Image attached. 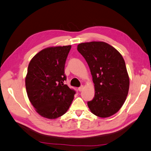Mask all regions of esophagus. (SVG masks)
Here are the masks:
<instances>
[{
  "label": "esophagus",
  "instance_id": "1",
  "mask_svg": "<svg viewBox=\"0 0 151 151\" xmlns=\"http://www.w3.org/2000/svg\"><path fill=\"white\" fill-rule=\"evenodd\" d=\"M83 88H84V86H81V87H79V88H78V91H82V90H83Z\"/></svg>",
  "mask_w": 151,
  "mask_h": 151
}]
</instances>
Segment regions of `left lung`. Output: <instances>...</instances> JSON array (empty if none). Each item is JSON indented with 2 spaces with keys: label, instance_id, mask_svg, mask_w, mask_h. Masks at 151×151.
<instances>
[{
  "label": "left lung",
  "instance_id": "obj_1",
  "mask_svg": "<svg viewBox=\"0 0 151 151\" xmlns=\"http://www.w3.org/2000/svg\"><path fill=\"white\" fill-rule=\"evenodd\" d=\"M78 51L90 67L95 88V96L88 106L101 118L119 111L128 96L129 78L125 61L114 47L104 42L79 44Z\"/></svg>",
  "mask_w": 151,
  "mask_h": 151
}]
</instances>
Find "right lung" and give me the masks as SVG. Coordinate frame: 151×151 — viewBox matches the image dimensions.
Returning <instances> with one entry per match:
<instances>
[{
    "label": "right lung",
    "instance_id": "add662e5",
    "mask_svg": "<svg viewBox=\"0 0 151 151\" xmlns=\"http://www.w3.org/2000/svg\"><path fill=\"white\" fill-rule=\"evenodd\" d=\"M71 46L48 47L32 58L25 77L29 99L41 116L55 119L69 109L75 91L67 84L65 64Z\"/></svg>",
    "mask_w": 151,
    "mask_h": 151
}]
</instances>
